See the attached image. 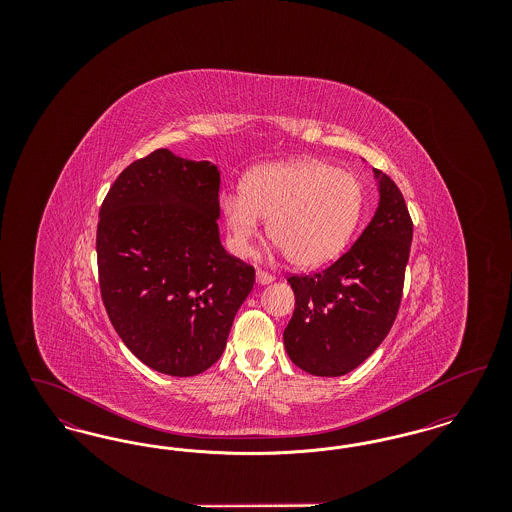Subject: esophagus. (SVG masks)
<instances>
[{
    "instance_id": "34e87169",
    "label": "esophagus",
    "mask_w": 512,
    "mask_h": 512,
    "mask_svg": "<svg viewBox=\"0 0 512 512\" xmlns=\"http://www.w3.org/2000/svg\"><path fill=\"white\" fill-rule=\"evenodd\" d=\"M255 278H257V284H261V286L270 284V282L274 280V276H272V274H268L265 270H257V272H255Z\"/></svg>"
}]
</instances>
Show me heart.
I'll return each mask as SVG.
<instances>
[{
    "mask_svg": "<svg viewBox=\"0 0 512 512\" xmlns=\"http://www.w3.org/2000/svg\"><path fill=\"white\" fill-rule=\"evenodd\" d=\"M365 203L361 180L330 163L299 159L272 163L245 176L242 194L220 197L230 247L247 257L268 220V238L293 267L334 261L349 244Z\"/></svg>",
    "mask_w": 512,
    "mask_h": 512,
    "instance_id": "obj_1",
    "label": "heart"
}]
</instances>
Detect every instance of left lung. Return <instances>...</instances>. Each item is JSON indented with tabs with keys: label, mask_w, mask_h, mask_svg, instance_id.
<instances>
[{
	"label": "left lung",
	"mask_w": 512,
	"mask_h": 512,
	"mask_svg": "<svg viewBox=\"0 0 512 512\" xmlns=\"http://www.w3.org/2000/svg\"><path fill=\"white\" fill-rule=\"evenodd\" d=\"M374 180L380 201L351 249L317 274L288 278L295 311L284 347L313 376H343L365 363L399 311L413 220L390 176L374 169Z\"/></svg>",
	"instance_id": "1"
}]
</instances>
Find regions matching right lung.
Masks as SVG:
<instances>
[{
	"mask_svg": "<svg viewBox=\"0 0 512 512\" xmlns=\"http://www.w3.org/2000/svg\"><path fill=\"white\" fill-rule=\"evenodd\" d=\"M220 171L155 149L119 174L99 211V288L124 345L169 376L215 365L255 268L220 244Z\"/></svg>",
	"mask_w": 512,
	"mask_h": 512,
	"instance_id": "obj_1",
	"label": "right lung"
}]
</instances>
